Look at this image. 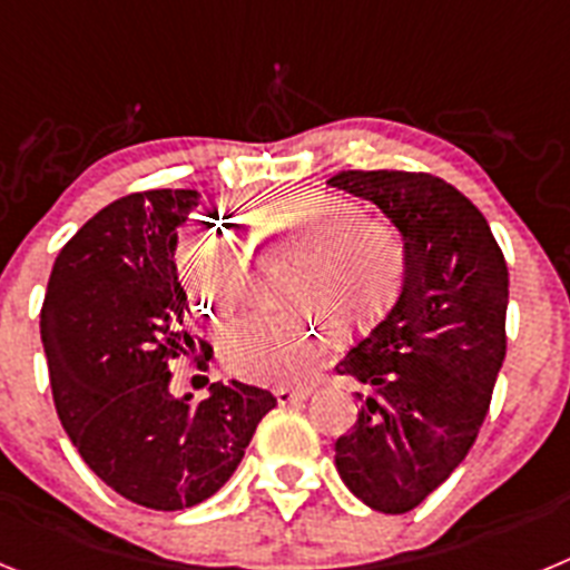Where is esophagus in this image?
I'll use <instances>...</instances> for the list:
<instances>
[{"label": "esophagus", "instance_id": "1", "mask_svg": "<svg viewBox=\"0 0 570 570\" xmlns=\"http://www.w3.org/2000/svg\"><path fill=\"white\" fill-rule=\"evenodd\" d=\"M311 394H314L311 387H279V391H276V402H279V405H296V402L308 400Z\"/></svg>", "mask_w": 570, "mask_h": 570}]
</instances>
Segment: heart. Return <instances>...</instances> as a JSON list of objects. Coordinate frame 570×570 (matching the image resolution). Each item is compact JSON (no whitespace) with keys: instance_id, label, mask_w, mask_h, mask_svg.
<instances>
[{"instance_id":"heart-1","label":"heart","mask_w":570,"mask_h":570,"mask_svg":"<svg viewBox=\"0 0 570 570\" xmlns=\"http://www.w3.org/2000/svg\"><path fill=\"white\" fill-rule=\"evenodd\" d=\"M256 239L299 248L291 294L320 311L334 331H354L387 308L405 271L394 225L362 219L342 196L288 194L248 210ZM176 271L196 308L223 320L239 305L248 256L219 223H194L176 245ZM322 334L311 311L250 314L223 340L230 374L256 385H291L320 365Z\"/></svg>"}]
</instances>
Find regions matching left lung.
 <instances>
[{"instance_id":"1","label":"left lung","mask_w":570,"mask_h":570,"mask_svg":"<svg viewBox=\"0 0 570 570\" xmlns=\"http://www.w3.org/2000/svg\"><path fill=\"white\" fill-rule=\"evenodd\" d=\"M328 185L374 203L405 245L394 308L336 365L360 385V416L334 462L367 508L407 513L480 434L505 360L508 265L485 216L440 176L342 170Z\"/></svg>"}]
</instances>
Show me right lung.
<instances>
[{"label":"right lung","mask_w":570,"mask_h":570,"mask_svg":"<svg viewBox=\"0 0 570 570\" xmlns=\"http://www.w3.org/2000/svg\"><path fill=\"white\" fill-rule=\"evenodd\" d=\"M196 199L145 190L99 210L59 250L39 322L65 434L105 485L154 511L214 497L276 407L236 380L199 402L170 394V362L194 351L174 254Z\"/></svg>","instance_id":"obj_1"}]
</instances>
